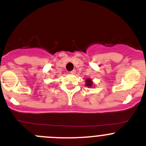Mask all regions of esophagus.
I'll return each mask as SVG.
<instances>
[{
	"label": "esophagus",
	"instance_id": "1",
	"mask_svg": "<svg viewBox=\"0 0 146 146\" xmlns=\"http://www.w3.org/2000/svg\"><path fill=\"white\" fill-rule=\"evenodd\" d=\"M70 73H71L72 75L76 74V70H75V69H74V70H72V71H70Z\"/></svg>",
	"mask_w": 146,
	"mask_h": 146
}]
</instances>
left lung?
I'll return each instance as SVG.
<instances>
[{
	"label": "left lung",
	"mask_w": 146,
	"mask_h": 146,
	"mask_svg": "<svg viewBox=\"0 0 146 146\" xmlns=\"http://www.w3.org/2000/svg\"><path fill=\"white\" fill-rule=\"evenodd\" d=\"M92 84H93V82L91 81V80H90V79H89V78L86 79V86H87L88 87H91Z\"/></svg>",
	"instance_id": "left-lung-1"
}]
</instances>
